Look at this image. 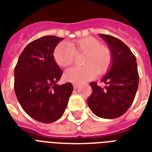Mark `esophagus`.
Segmentation results:
<instances>
[{
	"instance_id": "1",
	"label": "esophagus",
	"mask_w": 152,
	"mask_h": 152,
	"mask_svg": "<svg viewBox=\"0 0 152 152\" xmlns=\"http://www.w3.org/2000/svg\"><path fill=\"white\" fill-rule=\"evenodd\" d=\"M78 87H79V83H73L74 89H76V88H78Z\"/></svg>"
}]
</instances>
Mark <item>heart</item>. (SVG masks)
Returning a JSON list of instances; mask_svg holds the SVG:
<instances>
[{
    "label": "heart",
    "instance_id": "obj_1",
    "mask_svg": "<svg viewBox=\"0 0 152 152\" xmlns=\"http://www.w3.org/2000/svg\"><path fill=\"white\" fill-rule=\"evenodd\" d=\"M75 53H83L81 64L83 66L72 67L64 72V79L72 83H82L89 80L98 74L109 69L112 55L110 49L102 45L98 39L87 37L77 41L59 43L53 50L55 62L61 67H67L73 62Z\"/></svg>",
    "mask_w": 152,
    "mask_h": 152
}]
</instances>
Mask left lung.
Returning a JSON list of instances; mask_svg holds the SVG:
<instances>
[{"instance_id":"8db88e82","label":"left lung","mask_w":152,"mask_h":152,"mask_svg":"<svg viewBox=\"0 0 152 152\" xmlns=\"http://www.w3.org/2000/svg\"><path fill=\"white\" fill-rule=\"evenodd\" d=\"M110 50V69L101 80L103 88L96 82L90 83L92 93L88 97L91 110L102 118L113 119L129 110L137 94L139 74L137 59L130 49L120 39L108 34H99Z\"/></svg>"}]
</instances>
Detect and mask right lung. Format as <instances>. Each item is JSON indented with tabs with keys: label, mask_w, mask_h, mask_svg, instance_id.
<instances>
[{
	"label": "right lung",
	"mask_w": 152,
	"mask_h": 152,
	"mask_svg": "<svg viewBox=\"0 0 152 152\" xmlns=\"http://www.w3.org/2000/svg\"><path fill=\"white\" fill-rule=\"evenodd\" d=\"M62 39L47 35L31 42L21 53L14 70V89L20 106L42 123L53 122L63 115L73 91L71 83L57 84L62 71L53 54Z\"/></svg>",
	"instance_id": "obj_1"
}]
</instances>
